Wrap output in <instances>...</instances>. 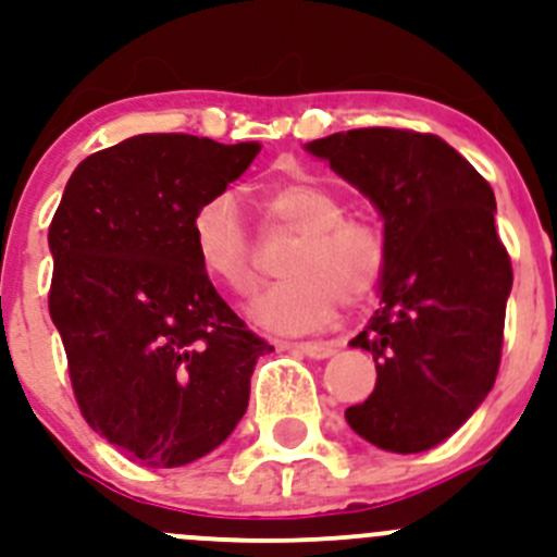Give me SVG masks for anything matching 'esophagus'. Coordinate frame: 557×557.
I'll list each match as a JSON object with an SVG mask.
<instances>
[{
    "label": "esophagus",
    "instance_id": "1",
    "mask_svg": "<svg viewBox=\"0 0 557 557\" xmlns=\"http://www.w3.org/2000/svg\"><path fill=\"white\" fill-rule=\"evenodd\" d=\"M281 349L300 351V355L311 357V360H327L330 355H335V346L317 344V341H306V344H281Z\"/></svg>",
    "mask_w": 557,
    "mask_h": 557
}]
</instances>
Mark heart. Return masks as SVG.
<instances>
[{
	"instance_id": "1",
	"label": "heart",
	"mask_w": 557,
	"mask_h": 557,
	"mask_svg": "<svg viewBox=\"0 0 557 557\" xmlns=\"http://www.w3.org/2000/svg\"><path fill=\"white\" fill-rule=\"evenodd\" d=\"M265 206L278 224L300 233V240L284 260L286 278L251 300V322L278 335L313 333L333 322L338 297L357 306L373 295L387 262L382 233L346 219L344 202L327 186L308 178L278 181L265 189ZM191 246L208 276L235 295L255 292L257 251L235 195L219 191L197 208Z\"/></svg>"
}]
</instances>
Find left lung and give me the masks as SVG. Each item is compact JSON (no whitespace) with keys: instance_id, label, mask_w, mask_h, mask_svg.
<instances>
[{"instance_id":"left-lung-1","label":"left lung","mask_w":557,"mask_h":557,"mask_svg":"<svg viewBox=\"0 0 557 557\" xmlns=\"http://www.w3.org/2000/svg\"><path fill=\"white\" fill-rule=\"evenodd\" d=\"M311 157L371 200L384 222L379 308L349 341L376 362V387L346 422L384 453L447 442L495 384L511 262L487 181L438 135L335 132Z\"/></svg>"}]
</instances>
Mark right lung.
I'll return each mask as SVG.
<instances>
[{
	"instance_id": "1",
	"label": "right lung",
	"mask_w": 557,
	"mask_h": 557,
	"mask_svg": "<svg viewBox=\"0 0 557 557\" xmlns=\"http://www.w3.org/2000/svg\"><path fill=\"white\" fill-rule=\"evenodd\" d=\"M260 143L135 135L75 168L48 246V308L86 422L129 460L178 468L246 414L273 351L222 300L191 246V216L249 170Z\"/></svg>"
}]
</instances>
